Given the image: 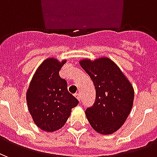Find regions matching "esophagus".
<instances>
[{"label": "esophagus", "instance_id": "esophagus-1", "mask_svg": "<svg viewBox=\"0 0 157 157\" xmlns=\"http://www.w3.org/2000/svg\"><path fill=\"white\" fill-rule=\"evenodd\" d=\"M75 98H76L78 99L79 101L81 100V94H80V93H75Z\"/></svg>", "mask_w": 157, "mask_h": 157}]
</instances>
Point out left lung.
<instances>
[{
  "label": "left lung",
  "instance_id": "obj_1",
  "mask_svg": "<svg viewBox=\"0 0 157 157\" xmlns=\"http://www.w3.org/2000/svg\"><path fill=\"white\" fill-rule=\"evenodd\" d=\"M80 65L92 79L96 90L94 104L86 115L96 131L110 135L124 124L134 102V89L114 62L109 58L83 59Z\"/></svg>",
  "mask_w": 157,
  "mask_h": 157
}]
</instances>
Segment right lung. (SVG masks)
Wrapping results in <instances>:
<instances>
[{
	"instance_id": "1",
	"label": "right lung",
	"mask_w": 157,
	"mask_h": 157,
	"mask_svg": "<svg viewBox=\"0 0 157 157\" xmlns=\"http://www.w3.org/2000/svg\"><path fill=\"white\" fill-rule=\"evenodd\" d=\"M65 60L47 59L42 63L30 82L27 102L36 125L53 132L64 126L79 101L67 90V82L59 71Z\"/></svg>"
}]
</instances>
